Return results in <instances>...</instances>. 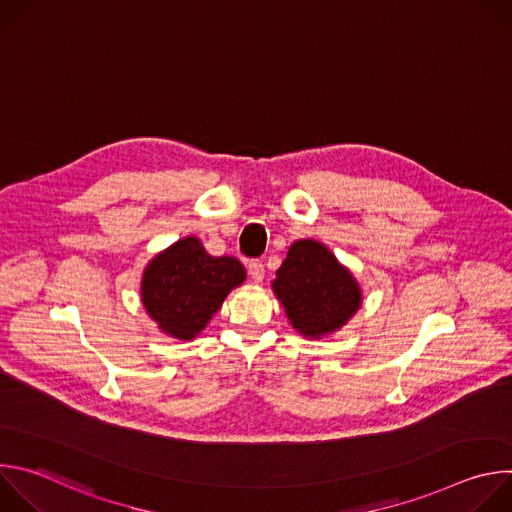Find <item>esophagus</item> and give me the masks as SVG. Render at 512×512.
I'll return each instance as SVG.
<instances>
[{
    "label": "esophagus",
    "instance_id": "esophagus-1",
    "mask_svg": "<svg viewBox=\"0 0 512 512\" xmlns=\"http://www.w3.org/2000/svg\"><path fill=\"white\" fill-rule=\"evenodd\" d=\"M247 269H249V275H251V279H253L255 283H261V281H263V277H265V269H263V263H261L259 259L249 261Z\"/></svg>",
    "mask_w": 512,
    "mask_h": 512
}]
</instances>
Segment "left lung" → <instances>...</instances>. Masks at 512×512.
I'll use <instances>...</instances> for the list:
<instances>
[{
  "label": "left lung",
  "mask_w": 512,
  "mask_h": 512,
  "mask_svg": "<svg viewBox=\"0 0 512 512\" xmlns=\"http://www.w3.org/2000/svg\"><path fill=\"white\" fill-rule=\"evenodd\" d=\"M271 289L291 328L312 340L338 332L362 304V289L352 271L314 239H300L289 247Z\"/></svg>",
  "instance_id": "1"
}]
</instances>
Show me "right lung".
Instances as JSON below:
<instances>
[{
  "label": "right lung",
  "instance_id": "1",
  "mask_svg": "<svg viewBox=\"0 0 512 512\" xmlns=\"http://www.w3.org/2000/svg\"><path fill=\"white\" fill-rule=\"evenodd\" d=\"M245 277L239 259L212 257L200 239L184 237L145 265L141 304L160 332L176 340H192Z\"/></svg>",
  "mask_w": 512,
  "mask_h": 512
}]
</instances>
